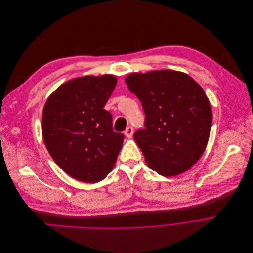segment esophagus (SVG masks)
I'll return each instance as SVG.
<instances>
[{
    "label": "esophagus",
    "instance_id": "1",
    "mask_svg": "<svg viewBox=\"0 0 253 253\" xmlns=\"http://www.w3.org/2000/svg\"><path fill=\"white\" fill-rule=\"evenodd\" d=\"M133 132H134L133 127H132L131 126H127V127H126L125 134H126V136L127 137V138H131V137L133 136Z\"/></svg>",
    "mask_w": 253,
    "mask_h": 253
}]
</instances>
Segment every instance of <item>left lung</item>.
<instances>
[{"label":"left lung","instance_id":"obj_1","mask_svg":"<svg viewBox=\"0 0 253 253\" xmlns=\"http://www.w3.org/2000/svg\"><path fill=\"white\" fill-rule=\"evenodd\" d=\"M128 89L142 104L144 128L134 139L153 171L176 176L189 170L208 143L212 111L205 91L188 76L175 71L134 73Z\"/></svg>","mask_w":253,"mask_h":253}]
</instances>
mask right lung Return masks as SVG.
<instances>
[{
	"label": "right lung",
	"mask_w": 253,
	"mask_h": 253,
	"mask_svg": "<svg viewBox=\"0 0 253 253\" xmlns=\"http://www.w3.org/2000/svg\"><path fill=\"white\" fill-rule=\"evenodd\" d=\"M116 83L112 75L76 78L45 103L44 143L56 164L75 179L100 181L116 163L125 135L114 132L112 114L103 109Z\"/></svg>",
	"instance_id": "add662e5"
}]
</instances>
